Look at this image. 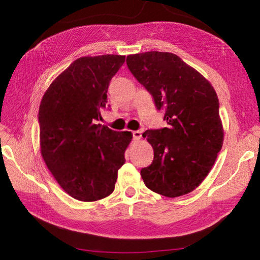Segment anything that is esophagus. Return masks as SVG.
Instances as JSON below:
<instances>
[{"label":"esophagus","instance_id":"obj_1","mask_svg":"<svg viewBox=\"0 0 260 260\" xmlns=\"http://www.w3.org/2000/svg\"><path fill=\"white\" fill-rule=\"evenodd\" d=\"M132 137L135 140H140L142 138V133H141V131H132Z\"/></svg>","mask_w":260,"mask_h":260}]
</instances>
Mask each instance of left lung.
I'll list each match as a JSON object with an SVG mask.
<instances>
[{
	"label": "left lung",
	"mask_w": 260,
	"mask_h": 260,
	"mask_svg": "<svg viewBox=\"0 0 260 260\" xmlns=\"http://www.w3.org/2000/svg\"><path fill=\"white\" fill-rule=\"evenodd\" d=\"M127 65L167 121V127L143 133L153 146L154 159L141 169V177L149 190L167 198L192 192L207 177L222 147L214 88L172 53L129 55Z\"/></svg>",
	"instance_id": "obj_1"
}]
</instances>
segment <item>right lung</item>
<instances>
[{
    "mask_svg": "<svg viewBox=\"0 0 260 260\" xmlns=\"http://www.w3.org/2000/svg\"><path fill=\"white\" fill-rule=\"evenodd\" d=\"M121 55L80 57L45 92L39 108L43 159L58 184L82 202L104 199L115 188L131 132L99 123Z\"/></svg>",
    "mask_w": 260,
    "mask_h": 260,
    "instance_id": "right-lung-1",
    "label": "right lung"
}]
</instances>
